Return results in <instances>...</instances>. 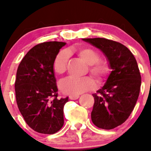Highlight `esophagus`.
<instances>
[{"instance_id":"34e87169","label":"esophagus","mask_w":151,"mask_h":151,"mask_svg":"<svg viewBox=\"0 0 151 151\" xmlns=\"http://www.w3.org/2000/svg\"><path fill=\"white\" fill-rule=\"evenodd\" d=\"M79 97V95H70V96H69V98H70V99L71 100H76Z\"/></svg>"}]
</instances>
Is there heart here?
<instances>
[{"label": "heart", "mask_w": 151, "mask_h": 151, "mask_svg": "<svg viewBox=\"0 0 151 151\" xmlns=\"http://www.w3.org/2000/svg\"><path fill=\"white\" fill-rule=\"evenodd\" d=\"M72 50H70L72 53ZM78 56L89 65L91 74L99 79H103L109 74L110 68L104 62H101L100 55L96 50L89 47H83L77 50ZM70 54L69 51L62 50L55 57L53 62V70L58 74H63L67 70ZM95 87L94 81L89 77L77 78L71 77L64 80L60 84V89L67 94H80Z\"/></svg>", "instance_id": "heart-1"}]
</instances>
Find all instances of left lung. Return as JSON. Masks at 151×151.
<instances>
[{
	"mask_svg": "<svg viewBox=\"0 0 151 151\" xmlns=\"http://www.w3.org/2000/svg\"><path fill=\"white\" fill-rule=\"evenodd\" d=\"M82 40L101 50L112 70L98 94H92L94 104L91 117L100 129H113L125 122L138 100L141 84L138 64L132 52L121 43L100 37Z\"/></svg>",
	"mask_w": 151,
	"mask_h": 151,
	"instance_id": "1",
	"label": "left lung"
}]
</instances>
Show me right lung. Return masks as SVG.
Masks as SVG:
<instances>
[{"label": "right lung", "instance_id": "1", "mask_svg": "<svg viewBox=\"0 0 151 151\" xmlns=\"http://www.w3.org/2000/svg\"><path fill=\"white\" fill-rule=\"evenodd\" d=\"M66 42L38 44L25 55L18 66L15 83L19 111L32 129L53 134L64 125V106L68 97L58 99L53 70L55 57Z\"/></svg>", "mask_w": 151, "mask_h": 151}]
</instances>
